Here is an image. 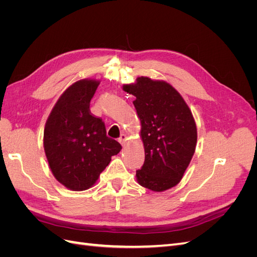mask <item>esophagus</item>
I'll return each instance as SVG.
<instances>
[{
    "label": "esophagus",
    "instance_id": "esophagus-1",
    "mask_svg": "<svg viewBox=\"0 0 257 257\" xmlns=\"http://www.w3.org/2000/svg\"><path fill=\"white\" fill-rule=\"evenodd\" d=\"M119 143L123 146V145H125V143H126V135L125 134H121V136L119 137Z\"/></svg>",
    "mask_w": 257,
    "mask_h": 257
}]
</instances>
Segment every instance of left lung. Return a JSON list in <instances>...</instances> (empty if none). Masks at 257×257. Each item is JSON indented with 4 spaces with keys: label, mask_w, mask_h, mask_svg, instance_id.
<instances>
[{
    "label": "left lung",
    "mask_w": 257,
    "mask_h": 257,
    "mask_svg": "<svg viewBox=\"0 0 257 257\" xmlns=\"http://www.w3.org/2000/svg\"><path fill=\"white\" fill-rule=\"evenodd\" d=\"M134 95L141 120L145 163L136 170L138 183L154 192L177 185L195 152L197 128L189 106L173 85L149 77L123 84Z\"/></svg>",
    "instance_id": "obj_1"
}]
</instances>
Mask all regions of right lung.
Listing matches in <instances>:
<instances>
[{
    "mask_svg": "<svg viewBox=\"0 0 257 257\" xmlns=\"http://www.w3.org/2000/svg\"><path fill=\"white\" fill-rule=\"evenodd\" d=\"M95 79H81L63 92L46 121L44 149L57 180L72 191H84L118 154L121 145L106 135L105 124L90 111L98 87Z\"/></svg>",
    "mask_w": 257,
    "mask_h": 257,
    "instance_id": "obj_1",
    "label": "right lung"
}]
</instances>
